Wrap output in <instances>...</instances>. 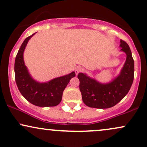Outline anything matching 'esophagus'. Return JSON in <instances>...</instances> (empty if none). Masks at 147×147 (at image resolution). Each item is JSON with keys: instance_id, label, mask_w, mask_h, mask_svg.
Returning a JSON list of instances; mask_svg holds the SVG:
<instances>
[{"instance_id": "34e87169", "label": "esophagus", "mask_w": 147, "mask_h": 147, "mask_svg": "<svg viewBox=\"0 0 147 147\" xmlns=\"http://www.w3.org/2000/svg\"><path fill=\"white\" fill-rule=\"evenodd\" d=\"M82 71V67H81V66L76 67V68H75V74H76V75H78L79 72H81Z\"/></svg>"}]
</instances>
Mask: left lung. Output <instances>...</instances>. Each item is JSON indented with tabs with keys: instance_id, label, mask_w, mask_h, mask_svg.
I'll list each match as a JSON object with an SVG mask.
<instances>
[{
	"instance_id": "1",
	"label": "left lung",
	"mask_w": 147,
	"mask_h": 147,
	"mask_svg": "<svg viewBox=\"0 0 147 147\" xmlns=\"http://www.w3.org/2000/svg\"><path fill=\"white\" fill-rule=\"evenodd\" d=\"M119 48L121 52L126 54V59L119 75L111 82L102 83L86 73H79L82 100L89 107L101 109L113 107L129 92L134 78V61L131 49L125 41L120 40Z\"/></svg>"
}]
</instances>
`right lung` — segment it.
I'll list each match as a JSON object with an SVG mask.
<instances>
[{
  "label": "right lung",
  "mask_w": 147,
  "mask_h": 147,
  "mask_svg": "<svg viewBox=\"0 0 147 147\" xmlns=\"http://www.w3.org/2000/svg\"><path fill=\"white\" fill-rule=\"evenodd\" d=\"M35 34L27 37L18 50L14 63L15 80L21 95L28 102L40 107L58 105L62 99V95L70 80L75 76V72L56 77L46 82L35 80L25 65L23 54L30 38Z\"/></svg>",
  "instance_id": "1"
}]
</instances>
